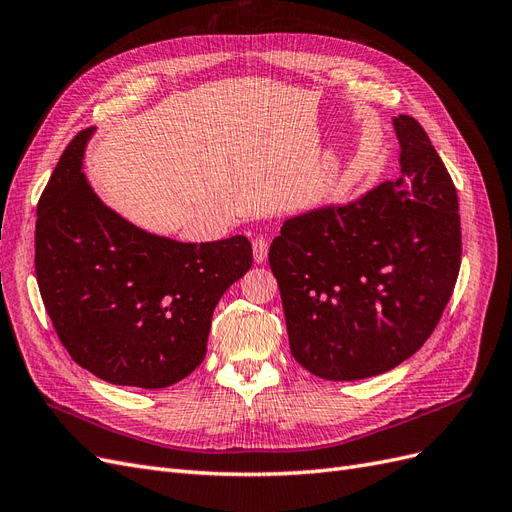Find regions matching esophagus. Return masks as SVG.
I'll return each instance as SVG.
<instances>
[{
    "mask_svg": "<svg viewBox=\"0 0 512 512\" xmlns=\"http://www.w3.org/2000/svg\"><path fill=\"white\" fill-rule=\"evenodd\" d=\"M252 252H254V260L258 262V265H262V262L267 260V254H269V243L262 237H256L252 241Z\"/></svg>",
    "mask_w": 512,
    "mask_h": 512,
    "instance_id": "obj_1",
    "label": "esophagus"
}]
</instances>
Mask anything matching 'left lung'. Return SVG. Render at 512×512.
<instances>
[{"label": "left lung", "mask_w": 512, "mask_h": 512, "mask_svg": "<svg viewBox=\"0 0 512 512\" xmlns=\"http://www.w3.org/2000/svg\"><path fill=\"white\" fill-rule=\"evenodd\" d=\"M401 173L284 220L269 247L290 352L324 380L384 374L421 348L461 265L457 190L421 123L393 117Z\"/></svg>", "instance_id": "obj_1"}]
</instances>
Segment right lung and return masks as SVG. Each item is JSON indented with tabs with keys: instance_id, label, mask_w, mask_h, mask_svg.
<instances>
[{
	"instance_id": "1",
	"label": "right lung",
	"mask_w": 512,
	"mask_h": 512,
	"mask_svg": "<svg viewBox=\"0 0 512 512\" xmlns=\"http://www.w3.org/2000/svg\"><path fill=\"white\" fill-rule=\"evenodd\" d=\"M94 132L72 138L40 196L38 288L76 363L111 384L164 389L203 363L213 309L250 271L252 243H183L121 218L83 173Z\"/></svg>"
}]
</instances>
